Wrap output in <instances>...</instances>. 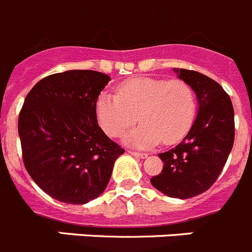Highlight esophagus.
<instances>
[{
  "mask_svg": "<svg viewBox=\"0 0 252 252\" xmlns=\"http://www.w3.org/2000/svg\"><path fill=\"white\" fill-rule=\"evenodd\" d=\"M129 153H130V155H133V156H135V157H139V158H146V157L148 156L147 153L137 152V151H129Z\"/></svg>",
  "mask_w": 252,
  "mask_h": 252,
  "instance_id": "34e87169",
  "label": "esophagus"
}]
</instances>
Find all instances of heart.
<instances>
[{"label":"heart","mask_w":252,"mask_h":252,"mask_svg":"<svg viewBox=\"0 0 252 252\" xmlns=\"http://www.w3.org/2000/svg\"><path fill=\"white\" fill-rule=\"evenodd\" d=\"M117 94L102 93L96 101V118L110 137H119L137 120L141 123L126 135L137 147L158 142L174 144L191 128L196 114L194 90L184 80L135 77L118 86Z\"/></svg>","instance_id":"obj_1"}]
</instances>
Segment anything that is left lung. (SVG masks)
I'll list each match as a JSON object with an SVG mask.
<instances>
[{
    "label": "left lung",
    "instance_id": "1",
    "mask_svg": "<svg viewBox=\"0 0 252 252\" xmlns=\"http://www.w3.org/2000/svg\"><path fill=\"white\" fill-rule=\"evenodd\" d=\"M174 71L194 90L198 114L185 138L167 152L158 153L163 168L151 184L165 195L188 199L207 191L220 176L233 147L235 113L218 82L196 71Z\"/></svg>",
    "mask_w": 252,
    "mask_h": 252
}]
</instances>
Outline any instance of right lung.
Here are the masks:
<instances>
[{
	"label": "right lung",
	"mask_w": 252,
	"mask_h": 252,
	"mask_svg": "<svg viewBox=\"0 0 252 252\" xmlns=\"http://www.w3.org/2000/svg\"><path fill=\"white\" fill-rule=\"evenodd\" d=\"M109 81L101 72L72 69L47 76L25 97L19 115L24 165L43 191L62 203L97 198L124 153L96 118Z\"/></svg>",
	"instance_id": "right-lung-1"
}]
</instances>
